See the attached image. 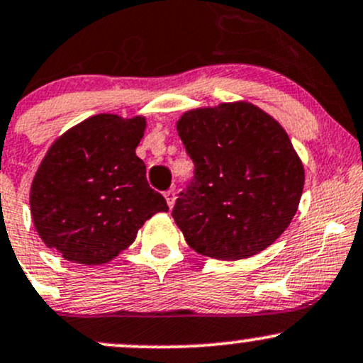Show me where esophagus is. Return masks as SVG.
Wrapping results in <instances>:
<instances>
[{
    "label": "esophagus",
    "instance_id": "1",
    "mask_svg": "<svg viewBox=\"0 0 363 363\" xmlns=\"http://www.w3.org/2000/svg\"><path fill=\"white\" fill-rule=\"evenodd\" d=\"M163 196H165L167 205H169V208H172L174 203H175V191H174V189L165 191V193H163Z\"/></svg>",
    "mask_w": 363,
    "mask_h": 363
}]
</instances>
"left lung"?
I'll return each instance as SVG.
<instances>
[{"instance_id":"obj_1","label":"left lung","mask_w":363,"mask_h":363,"mask_svg":"<svg viewBox=\"0 0 363 363\" xmlns=\"http://www.w3.org/2000/svg\"><path fill=\"white\" fill-rule=\"evenodd\" d=\"M193 177L172 217L194 252L220 260L260 253L298 210L305 172L286 130L250 103L191 110L177 122Z\"/></svg>"}]
</instances>
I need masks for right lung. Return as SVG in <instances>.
I'll list each match as a JSON object with an SVG mask.
<instances>
[{
	"mask_svg": "<svg viewBox=\"0 0 363 363\" xmlns=\"http://www.w3.org/2000/svg\"><path fill=\"white\" fill-rule=\"evenodd\" d=\"M145 118L94 115L51 146L30 188V212L48 248L99 265L117 257L165 198L150 188L136 157Z\"/></svg>",
	"mask_w": 363,
	"mask_h": 363,
	"instance_id": "add662e5",
	"label": "right lung"
}]
</instances>
